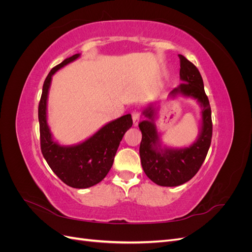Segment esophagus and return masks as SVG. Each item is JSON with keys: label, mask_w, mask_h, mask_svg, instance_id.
<instances>
[{"label": "esophagus", "mask_w": 252, "mask_h": 252, "mask_svg": "<svg viewBox=\"0 0 252 252\" xmlns=\"http://www.w3.org/2000/svg\"><path fill=\"white\" fill-rule=\"evenodd\" d=\"M140 113L138 111H133L132 112V121H133V126H138L139 122H140Z\"/></svg>", "instance_id": "1"}]
</instances>
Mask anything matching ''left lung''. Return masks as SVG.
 Here are the masks:
<instances>
[{"mask_svg": "<svg viewBox=\"0 0 252 252\" xmlns=\"http://www.w3.org/2000/svg\"><path fill=\"white\" fill-rule=\"evenodd\" d=\"M179 58L180 79L183 83L170 91L169 96L182 95L199 103L202 111L196 140L184 148L164 146L155 123L158 107L154 102L143 109L142 113L146 120L139 124L142 132L140 157L143 170L152 182L165 187L180 186L194 177L207 156L212 136L211 109L201 73L184 56L179 55Z\"/></svg>", "mask_w": 252, "mask_h": 252, "instance_id": "1", "label": "left lung"}]
</instances>
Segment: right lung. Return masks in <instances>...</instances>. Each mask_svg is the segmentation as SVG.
I'll return each instance as SVG.
<instances>
[{
	"instance_id": "1",
	"label": "right lung",
	"mask_w": 252,
	"mask_h": 252,
	"mask_svg": "<svg viewBox=\"0 0 252 252\" xmlns=\"http://www.w3.org/2000/svg\"><path fill=\"white\" fill-rule=\"evenodd\" d=\"M81 57L65 59L53 67L44 82L39 104L41 150L44 158L58 178L72 188L84 189L100 183L109 172L120 142L132 126L131 114L110 121L87 140L74 145H61L53 139L47 122V101L52 75Z\"/></svg>"
}]
</instances>
